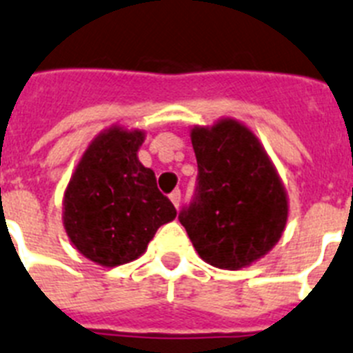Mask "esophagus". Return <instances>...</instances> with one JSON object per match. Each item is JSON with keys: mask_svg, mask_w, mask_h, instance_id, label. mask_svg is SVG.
I'll use <instances>...</instances> for the list:
<instances>
[{"mask_svg": "<svg viewBox=\"0 0 353 353\" xmlns=\"http://www.w3.org/2000/svg\"><path fill=\"white\" fill-rule=\"evenodd\" d=\"M170 201H172V204L176 206V210H177V208H179V204H181V192H179V190H174L172 194H170Z\"/></svg>", "mask_w": 353, "mask_h": 353, "instance_id": "obj_1", "label": "esophagus"}]
</instances>
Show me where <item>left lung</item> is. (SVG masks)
<instances>
[{"instance_id": "left-lung-1", "label": "left lung", "mask_w": 353, "mask_h": 353, "mask_svg": "<svg viewBox=\"0 0 353 353\" xmlns=\"http://www.w3.org/2000/svg\"><path fill=\"white\" fill-rule=\"evenodd\" d=\"M192 145L199 176L194 201L179 222L199 256L223 270L261 259L281 240L288 195L256 134L234 119L195 125Z\"/></svg>"}]
</instances>
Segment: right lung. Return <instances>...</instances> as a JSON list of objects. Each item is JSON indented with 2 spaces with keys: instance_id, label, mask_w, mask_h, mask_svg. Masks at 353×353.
<instances>
[{
  "instance_id": "right-lung-1",
  "label": "right lung",
  "mask_w": 353,
  "mask_h": 353,
  "mask_svg": "<svg viewBox=\"0 0 353 353\" xmlns=\"http://www.w3.org/2000/svg\"><path fill=\"white\" fill-rule=\"evenodd\" d=\"M145 133L112 125L92 140L63 195V228L79 254L103 266L130 263L145 252L176 208L139 161Z\"/></svg>"
}]
</instances>
